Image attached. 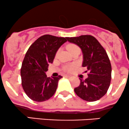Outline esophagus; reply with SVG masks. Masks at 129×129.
Segmentation results:
<instances>
[{
    "label": "esophagus",
    "mask_w": 129,
    "mask_h": 129,
    "mask_svg": "<svg viewBox=\"0 0 129 129\" xmlns=\"http://www.w3.org/2000/svg\"><path fill=\"white\" fill-rule=\"evenodd\" d=\"M66 77L67 78H69V79H72V77L70 76H68V75H66Z\"/></svg>",
    "instance_id": "esophagus-1"
}]
</instances>
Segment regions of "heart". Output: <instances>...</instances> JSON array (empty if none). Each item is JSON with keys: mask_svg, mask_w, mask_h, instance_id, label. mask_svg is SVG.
Listing matches in <instances>:
<instances>
[{"mask_svg": "<svg viewBox=\"0 0 129 129\" xmlns=\"http://www.w3.org/2000/svg\"><path fill=\"white\" fill-rule=\"evenodd\" d=\"M67 49L70 53H72V52L75 51V50H79V47L77 45H76V44H69V45L67 46ZM75 68H76V65L75 64H68L67 65V66H65L64 70L65 71L71 72L72 71L73 69H74Z\"/></svg>", "mask_w": 129, "mask_h": 129, "instance_id": "heart-1", "label": "heart"}]
</instances>
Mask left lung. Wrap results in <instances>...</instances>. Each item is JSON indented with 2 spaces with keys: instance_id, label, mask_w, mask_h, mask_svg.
Segmentation results:
<instances>
[{
  "instance_id": "8db88e82",
  "label": "left lung",
  "mask_w": 129,
  "mask_h": 129,
  "mask_svg": "<svg viewBox=\"0 0 129 129\" xmlns=\"http://www.w3.org/2000/svg\"><path fill=\"white\" fill-rule=\"evenodd\" d=\"M68 41L82 49L83 56L82 66L89 73L85 80L80 79V84L74 91L81 99L94 102L102 98L110 85L111 66L108 55L99 42L91 35L67 37Z\"/></svg>"
}]
</instances>
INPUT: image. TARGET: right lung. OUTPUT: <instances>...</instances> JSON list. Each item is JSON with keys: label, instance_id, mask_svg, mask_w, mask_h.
<instances>
[{"label": "right lung", "instance_id": "add662e5", "mask_svg": "<svg viewBox=\"0 0 129 129\" xmlns=\"http://www.w3.org/2000/svg\"><path fill=\"white\" fill-rule=\"evenodd\" d=\"M67 41V37L45 35L30 46L21 69L22 86L27 96L36 102H43L53 96L58 82L63 77H47L50 63H52L57 50Z\"/></svg>", "mask_w": 129, "mask_h": 129}]
</instances>
